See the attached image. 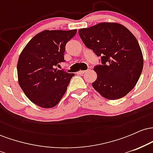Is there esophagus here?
<instances>
[{
	"label": "esophagus",
	"instance_id": "34e87169",
	"mask_svg": "<svg viewBox=\"0 0 153 153\" xmlns=\"http://www.w3.org/2000/svg\"><path fill=\"white\" fill-rule=\"evenodd\" d=\"M85 73V71H80L79 72H78V74H80V75L84 74V73Z\"/></svg>",
	"mask_w": 153,
	"mask_h": 153
}]
</instances>
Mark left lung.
<instances>
[{
    "label": "left lung",
    "mask_w": 153,
    "mask_h": 153,
    "mask_svg": "<svg viewBox=\"0 0 153 153\" xmlns=\"http://www.w3.org/2000/svg\"><path fill=\"white\" fill-rule=\"evenodd\" d=\"M78 34L84 45L101 57L94 67L97 79L93 87L103 97L121 99L133 89L143 68L140 45L129 29L117 23H100Z\"/></svg>",
    "instance_id": "8db88e82"
}]
</instances>
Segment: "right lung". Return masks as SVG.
Wrapping results in <instances>:
<instances>
[{
	"instance_id": "add662e5",
	"label": "right lung",
	"mask_w": 153,
	"mask_h": 153,
	"mask_svg": "<svg viewBox=\"0 0 153 153\" xmlns=\"http://www.w3.org/2000/svg\"><path fill=\"white\" fill-rule=\"evenodd\" d=\"M76 32V29L42 31L31 39L19 56V85L26 97L42 108L55 106L75 75L54 68L65 62L66 43Z\"/></svg>"
}]
</instances>
